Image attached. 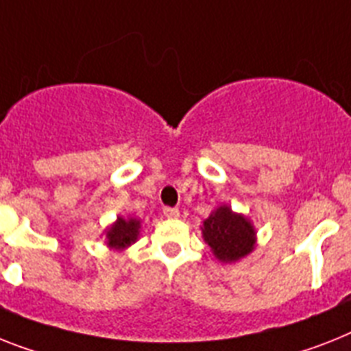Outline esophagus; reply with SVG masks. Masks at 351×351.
I'll use <instances>...</instances> for the list:
<instances>
[{"label": "esophagus", "instance_id": "obj_1", "mask_svg": "<svg viewBox=\"0 0 351 351\" xmlns=\"http://www.w3.org/2000/svg\"><path fill=\"white\" fill-rule=\"evenodd\" d=\"M163 213L167 219H178L179 217L178 208H163Z\"/></svg>", "mask_w": 351, "mask_h": 351}]
</instances>
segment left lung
<instances>
[{"instance_id": "left-lung-1", "label": "left lung", "mask_w": 351, "mask_h": 351, "mask_svg": "<svg viewBox=\"0 0 351 351\" xmlns=\"http://www.w3.org/2000/svg\"><path fill=\"white\" fill-rule=\"evenodd\" d=\"M202 239L211 247L215 258L224 263L237 262L247 256L256 244V231L251 221L234 213L228 204L211 211L202 222Z\"/></svg>"}]
</instances>
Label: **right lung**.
I'll return each instance as SVG.
<instances>
[{
    "mask_svg": "<svg viewBox=\"0 0 351 351\" xmlns=\"http://www.w3.org/2000/svg\"><path fill=\"white\" fill-rule=\"evenodd\" d=\"M140 230L141 221H138L134 217H129V219L118 217L117 222L106 231L107 247L117 249V251H123V249L129 247L130 244H134L136 240H138Z\"/></svg>",
    "mask_w": 351,
    "mask_h": 351,
    "instance_id": "add662e5",
    "label": "right lung"
}]
</instances>
